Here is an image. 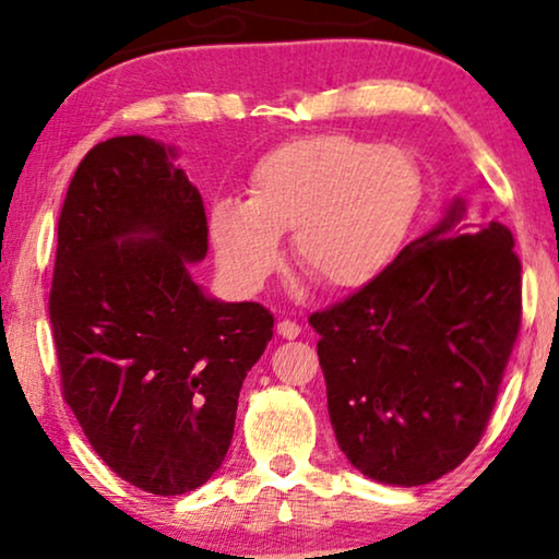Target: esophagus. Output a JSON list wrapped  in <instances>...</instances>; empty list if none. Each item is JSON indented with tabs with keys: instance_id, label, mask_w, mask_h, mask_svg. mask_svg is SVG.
<instances>
[{
	"instance_id": "34e87169",
	"label": "esophagus",
	"mask_w": 559,
	"mask_h": 559,
	"mask_svg": "<svg viewBox=\"0 0 559 559\" xmlns=\"http://www.w3.org/2000/svg\"><path fill=\"white\" fill-rule=\"evenodd\" d=\"M277 333L282 338H297V335H300V325H297L295 320H280Z\"/></svg>"
}]
</instances>
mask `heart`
<instances>
[{
	"label": "heart",
	"mask_w": 559,
	"mask_h": 559,
	"mask_svg": "<svg viewBox=\"0 0 559 559\" xmlns=\"http://www.w3.org/2000/svg\"><path fill=\"white\" fill-rule=\"evenodd\" d=\"M415 155L346 134L289 140L257 159L247 201L221 198L209 236L236 287L259 289L293 231L295 262L331 289H358L396 262L425 209Z\"/></svg>",
	"instance_id": "heart-1"
}]
</instances>
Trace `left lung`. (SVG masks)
<instances>
[{
    "mask_svg": "<svg viewBox=\"0 0 559 559\" xmlns=\"http://www.w3.org/2000/svg\"><path fill=\"white\" fill-rule=\"evenodd\" d=\"M463 211L455 201L381 277L310 316L335 440L381 484H430L473 453L522 328L514 236L461 226Z\"/></svg>",
    "mask_w": 559,
    "mask_h": 559,
    "instance_id": "obj_1",
    "label": "left lung"
}]
</instances>
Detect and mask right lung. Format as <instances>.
<instances>
[{
  "mask_svg": "<svg viewBox=\"0 0 559 559\" xmlns=\"http://www.w3.org/2000/svg\"><path fill=\"white\" fill-rule=\"evenodd\" d=\"M173 157L140 134L88 150L58 218L48 300L63 400L98 457L157 496L221 468L274 325L259 302H218L190 277L209 221Z\"/></svg>",
  "mask_w": 559,
  "mask_h": 559,
  "instance_id": "obj_1",
  "label": "right lung"
}]
</instances>
